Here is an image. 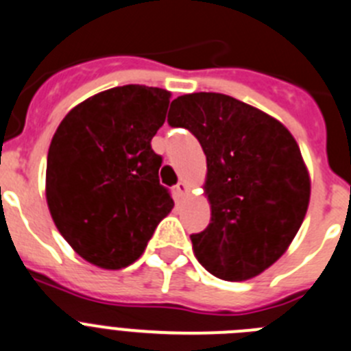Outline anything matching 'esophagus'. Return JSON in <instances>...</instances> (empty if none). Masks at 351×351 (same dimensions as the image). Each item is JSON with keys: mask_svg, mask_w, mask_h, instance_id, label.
I'll list each match as a JSON object with an SVG mask.
<instances>
[{"mask_svg": "<svg viewBox=\"0 0 351 351\" xmlns=\"http://www.w3.org/2000/svg\"><path fill=\"white\" fill-rule=\"evenodd\" d=\"M176 193H178L179 197H184V195H188V184L186 182H178L176 184Z\"/></svg>", "mask_w": 351, "mask_h": 351, "instance_id": "1", "label": "esophagus"}]
</instances>
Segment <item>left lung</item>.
Returning a JSON list of instances; mask_svg holds the SVG:
<instances>
[{"mask_svg":"<svg viewBox=\"0 0 351 351\" xmlns=\"http://www.w3.org/2000/svg\"><path fill=\"white\" fill-rule=\"evenodd\" d=\"M207 156L210 224L191 234L200 265L221 280L252 278L285 252L310 202L298 143L275 118L224 94L198 92L170 104Z\"/></svg>","mask_w":351,"mask_h":351,"instance_id":"obj_1","label":"left lung"}]
</instances>
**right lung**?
<instances>
[{"label": "right lung", "instance_id": "1", "mask_svg": "<svg viewBox=\"0 0 351 351\" xmlns=\"http://www.w3.org/2000/svg\"><path fill=\"white\" fill-rule=\"evenodd\" d=\"M169 102L167 90L114 86L71 109L51 139L48 208L66 242L92 265H132L173 208L158 179L163 160L151 147Z\"/></svg>", "mask_w": 351, "mask_h": 351}]
</instances>
